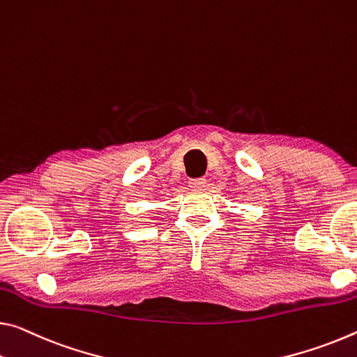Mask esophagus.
Returning a JSON list of instances; mask_svg holds the SVG:
<instances>
[{"label": "esophagus", "mask_w": 357, "mask_h": 357, "mask_svg": "<svg viewBox=\"0 0 357 357\" xmlns=\"http://www.w3.org/2000/svg\"><path fill=\"white\" fill-rule=\"evenodd\" d=\"M205 184H206L205 178H194V179L189 181V185L192 189H202Z\"/></svg>", "instance_id": "obj_1"}]
</instances>
